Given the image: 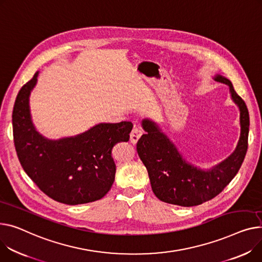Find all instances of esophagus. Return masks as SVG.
I'll return each mask as SVG.
<instances>
[{
  "instance_id": "34e87169",
  "label": "esophagus",
  "mask_w": 262,
  "mask_h": 262,
  "mask_svg": "<svg viewBox=\"0 0 262 262\" xmlns=\"http://www.w3.org/2000/svg\"><path fill=\"white\" fill-rule=\"evenodd\" d=\"M141 136H142V130H141L140 128L135 127V128L132 130L130 135H129V140H130V142H132L133 144H136V143L138 142L139 139L141 138Z\"/></svg>"
}]
</instances>
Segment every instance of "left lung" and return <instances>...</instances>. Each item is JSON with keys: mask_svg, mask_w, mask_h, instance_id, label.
<instances>
[{"mask_svg": "<svg viewBox=\"0 0 262 262\" xmlns=\"http://www.w3.org/2000/svg\"><path fill=\"white\" fill-rule=\"evenodd\" d=\"M214 80L229 86L231 98L240 112V137L236 148L218 164L202 169L189 163L156 122L142 121L145 134L139 139L137 151L147 169L154 194L163 202L195 206L213 199L236 176L245 159L250 126L247 105L229 79L217 74Z\"/></svg>", "mask_w": 262, "mask_h": 262, "instance_id": "obj_1", "label": "left lung"}]
</instances>
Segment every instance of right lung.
<instances>
[{
  "mask_svg": "<svg viewBox=\"0 0 262 262\" xmlns=\"http://www.w3.org/2000/svg\"><path fill=\"white\" fill-rule=\"evenodd\" d=\"M39 72L19 92L12 112L15 150L39 188L58 202L77 205L99 200L111 189L116 173L113 147L126 142L133 123H99L73 137L52 140L33 125L29 97Z\"/></svg>",
  "mask_w": 262,
  "mask_h": 262,
  "instance_id": "obj_1",
  "label": "right lung"
}]
</instances>
